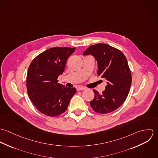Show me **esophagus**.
<instances>
[{
    "instance_id": "1",
    "label": "esophagus",
    "mask_w": 158,
    "mask_h": 158,
    "mask_svg": "<svg viewBox=\"0 0 158 158\" xmlns=\"http://www.w3.org/2000/svg\"><path fill=\"white\" fill-rule=\"evenodd\" d=\"M86 89V88L85 87H83V86H78L77 88V90L78 91H80V90H85Z\"/></svg>"
}]
</instances>
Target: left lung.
I'll return each instance as SVG.
<instances>
[{"label": "left lung", "instance_id": "8db88e82", "mask_svg": "<svg viewBox=\"0 0 158 158\" xmlns=\"http://www.w3.org/2000/svg\"><path fill=\"white\" fill-rule=\"evenodd\" d=\"M83 55L95 58L98 75L108 81L102 94L93 90L95 97L90 106L96 113H111L124 103L130 90L132 77L127 60L120 50L106 44L90 45Z\"/></svg>", "mask_w": 158, "mask_h": 158}]
</instances>
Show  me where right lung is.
Here are the masks:
<instances>
[{"label":"right lung","instance_id":"right-lung-1","mask_svg":"<svg viewBox=\"0 0 158 158\" xmlns=\"http://www.w3.org/2000/svg\"><path fill=\"white\" fill-rule=\"evenodd\" d=\"M75 48H48L35 58L29 66L26 82L28 97L36 108L46 115L55 117L64 113L77 92L75 88L63 86L58 80Z\"/></svg>","mask_w":158,"mask_h":158}]
</instances>
